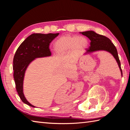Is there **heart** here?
Here are the masks:
<instances>
[{
	"mask_svg": "<svg viewBox=\"0 0 130 130\" xmlns=\"http://www.w3.org/2000/svg\"><path fill=\"white\" fill-rule=\"evenodd\" d=\"M87 44V40L84 37L63 36L55 41V50L59 55H63L69 52L72 49L84 47Z\"/></svg>",
	"mask_w": 130,
	"mask_h": 130,
	"instance_id": "obj_1",
	"label": "heart"
}]
</instances>
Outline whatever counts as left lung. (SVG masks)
<instances>
[{
    "label": "left lung",
    "instance_id": "obj_1",
    "mask_svg": "<svg viewBox=\"0 0 130 130\" xmlns=\"http://www.w3.org/2000/svg\"><path fill=\"white\" fill-rule=\"evenodd\" d=\"M82 34L87 36L91 41L89 47L86 49L85 54H89L94 51L104 50L111 53L118 65L122 76V71L121 67V62L118 57L117 50L115 46L113 45L111 41L108 38L103 35H101L96 34L95 32L92 31H89L82 32Z\"/></svg>",
    "mask_w": 130,
    "mask_h": 130
}]
</instances>
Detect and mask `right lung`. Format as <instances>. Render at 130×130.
<instances>
[{
	"label": "right lung",
	"mask_w": 130,
	"mask_h": 130,
	"mask_svg": "<svg viewBox=\"0 0 130 130\" xmlns=\"http://www.w3.org/2000/svg\"><path fill=\"white\" fill-rule=\"evenodd\" d=\"M57 34H34L27 37L17 50L13 59V76L17 93L23 103L35 107L27 101L23 91L24 73L30 62L36 58L51 56L49 45Z\"/></svg>",
	"instance_id": "1"
}]
</instances>
